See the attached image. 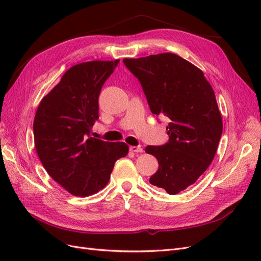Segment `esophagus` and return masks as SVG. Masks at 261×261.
I'll use <instances>...</instances> for the list:
<instances>
[{"mask_svg": "<svg viewBox=\"0 0 261 261\" xmlns=\"http://www.w3.org/2000/svg\"><path fill=\"white\" fill-rule=\"evenodd\" d=\"M129 150H130V151H133V152H135V153L143 152V148H141L140 146H132L129 148Z\"/></svg>", "mask_w": 261, "mask_h": 261, "instance_id": "1", "label": "esophagus"}]
</instances>
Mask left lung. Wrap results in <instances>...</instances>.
Wrapping results in <instances>:
<instances>
[{
    "label": "left lung",
    "instance_id": "obj_1",
    "mask_svg": "<svg viewBox=\"0 0 261 261\" xmlns=\"http://www.w3.org/2000/svg\"><path fill=\"white\" fill-rule=\"evenodd\" d=\"M155 115L167 116L169 141L147 146L159 162L150 184L175 195L194 184L217 152L223 124L216 94L202 70L174 53L124 59Z\"/></svg>",
    "mask_w": 261,
    "mask_h": 261
}]
</instances>
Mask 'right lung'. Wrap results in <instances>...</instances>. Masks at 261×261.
Here are the masks:
<instances>
[{"label": "right lung", "instance_id": "add662e5", "mask_svg": "<svg viewBox=\"0 0 261 261\" xmlns=\"http://www.w3.org/2000/svg\"><path fill=\"white\" fill-rule=\"evenodd\" d=\"M120 60L90 61L70 67L42 98L34 121L35 148L48 174L68 193L87 197L109 183L125 143L90 137L99 118V94Z\"/></svg>", "mask_w": 261, "mask_h": 261}]
</instances>
